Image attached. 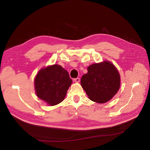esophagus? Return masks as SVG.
I'll return each instance as SVG.
<instances>
[{"instance_id":"obj_1","label":"esophagus","mask_w":150,"mask_h":150,"mask_svg":"<svg viewBox=\"0 0 150 150\" xmlns=\"http://www.w3.org/2000/svg\"><path fill=\"white\" fill-rule=\"evenodd\" d=\"M74 82H75V83H79V82H80V78H76V79H75L74 80Z\"/></svg>"}]
</instances>
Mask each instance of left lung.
<instances>
[{"instance_id": "1", "label": "left lung", "mask_w": 150, "mask_h": 150, "mask_svg": "<svg viewBox=\"0 0 150 150\" xmlns=\"http://www.w3.org/2000/svg\"><path fill=\"white\" fill-rule=\"evenodd\" d=\"M87 70L80 82L89 99L100 104L110 100L120 87V75L116 68L105 61L92 64Z\"/></svg>"}]
</instances>
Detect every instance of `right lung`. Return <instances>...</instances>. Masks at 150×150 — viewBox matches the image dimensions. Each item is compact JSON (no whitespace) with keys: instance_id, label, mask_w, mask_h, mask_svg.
<instances>
[{"instance_id":"1","label":"right lung","mask_w":150,"mask_h":150,"mask_svg":"<svg viewBox=\"0 0 150 150\" xmlns=\"http://www.w3.org/2000/svg\"><path fill=\"white\" fill-rule=\"evenodd\" d=\"M72 83L68 71L58 65L41 69L35 79L37 96L50 105L62 102Z\"/></svg>"}]
</instances>
